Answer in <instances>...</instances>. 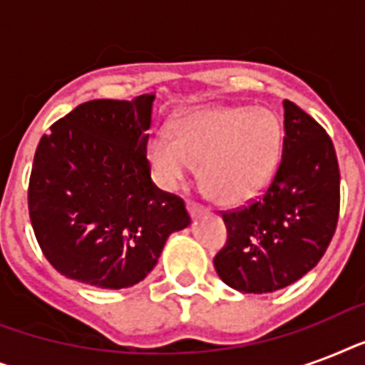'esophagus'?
Instances as JSON below:
<instances>
[{
  "label": "esophagus",
  "instance_id": "1",
  "mask_svg": "<svg viewBox=\"0 0 365 365\" xmlns=\"http://www.w3.org/2000/svg\"><path fill=\"white\" fill-rule=\"evenodd\" d=\"M187 210H189V216H191V220H195V217H199V216H202V214H205V210H202V208H200V206H197V205H189Z\"/></svg>",
  "mask_w": 365,
  "mask_h": 365
}]
</instances>
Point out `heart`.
Returning <instances> with one entry per match:
<instances>
[{
    "label": "heart",
    "mask_w": 365,
    "mask_h": 365,
    "mask_svg": "<svg viewBox=\"0 0 365 365\" xmlns=\"http://www.w3.org/2000/svg\"><path fill=\"white\" fill-rule=\"evenodd\" d=\"M168 134L145 142L160 187L178 191L200 163V176L225 205H246L269 185L282 148V125L267 108L210 106L187 111Z\"/></svg>",
    "instance_id": "heart-1"
}]
</instances>
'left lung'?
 I'll return each mask as SVG.
<instances>
[{
	"instance_id": "left-lung-1",
	"label": "left lung",
	"mask_w": 365,
	"mask_h": 365,
	"mask_svg": "<svg viewBox=\"0 0 365 365\" xmlns=\"http://www.w3.org/2000/svg\"><path fill=\"white\" fill-rule=\"evenodd\" d=\"M282 160L265 195L225 212L217 277L242 294H271L318 265L339 217V165L322 126L284 100Z\"/></svg>"
}]
</instances>
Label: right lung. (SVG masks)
Returning <instances> with one entry per match:
<instances>
[{
	"label": "right lung",
	"mask_w": 365,
	"mask_h": 365,
	"mask_svg": "<svg viewBox=\"0 0 365 365\" xmlns=\"http://www.w3.org/2000/svg\"><path fill=\"white\" fill-rule=\"evenodd\" d=\"M155 94L91 100L51 126L34 157L28 208L48 263L94 288L142 282L166 239L191 223L151 180L145 142Z\"/></svg>",
	"instance_id": "right-lung-1"
}]
</instances>
